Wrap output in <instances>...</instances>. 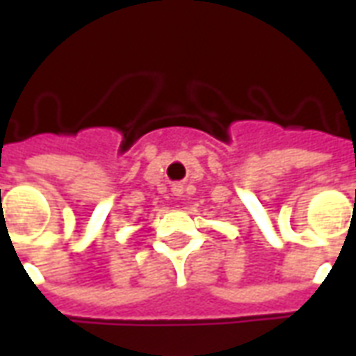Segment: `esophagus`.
Masks as SVG:
<instances>
[{
  "label": "esophagus",
  "mask_w": 356,
  "mask_h": 356,
  "mask_svg": "<svg viewBox=\"0 0 356 356\" xmlns=\"http://www.w3.org/2000/svg\"><path fill=\"white\" fill-rule=\"evenodd\" d=\"M181 193H183V186H179V185L173 186V194H175V196H179Z\"/></svg>",
  "instance_id": "34e87169"
}]
</instances>
